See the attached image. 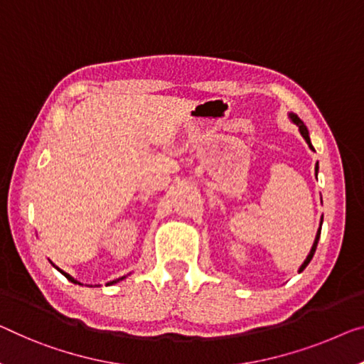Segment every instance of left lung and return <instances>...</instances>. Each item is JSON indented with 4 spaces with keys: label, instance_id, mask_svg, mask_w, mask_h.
Returning <instances> with one entry per match:
<instances>
[{
    "label": "left lung",
    "instance_id": "8db88e82",
    "mask_svg": "<svg viewBox=\"0 0 364 364\" xmlns=\"http://www.w3.org/2000/svg\"><path fill=\"white\" fill-rule=\"evenodd\" d=\"M289 119H291L296 125L299 127V132H301V135H303V138L306 139V143L309 144V148L314 151V148H312V144H311V139H309V132H307V128H306V125L303 124V122H301V119L296 114H289ZM316 171H317V164H316ZM321 226H322V221H321ZM318 237H321V228L317 229V234H316V240H314V244H312V249H311V252H309V255H307V259L304 260V264L301 265V268H299V272H303L304 268L309 265V262L312 260V257H314V252H316V249H317V242H318Z\"/></svg>",
    "mask_w": 364,
    "mask_h": 364
}]
</instances>
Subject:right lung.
Wrapping results in <instances>:
<instances>
[{
    "label": "right lung",
    "instance_id": "obj_1",
    "mask_svg": "<svg viewBox=\"0 0 364 364\" xmlns=\"http://www.w3.org/2000/svg\"><path fill=\"white\" fill-rule=\"evenodd\" d=\"M57 268H58V267H57ZM58 270H60V268H58ZM60 272H61V270H60ZM61 273H63V275H65L66 278H68L71 283H75V284L77 283V284H80V282H76V279H75V278H73V277H70V275H68V273H65V272H61ZM124 278H125V277H122V278H119V279H114V282H110V283H107V284H114V283H119V282H120V279H124Z\"/></svg>",
    "mask_w": 364,
    "mask_h": 364
}]
</instances>
